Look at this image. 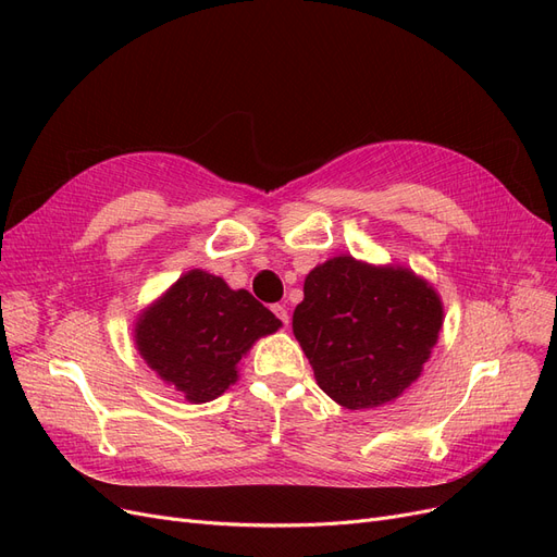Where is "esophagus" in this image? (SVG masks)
Segmentation results:
<instances>
[{
	"label": "esophagus",
	"mask_w": 557,
	"mask_h": 557,
	"mask_svg": "<svg viewBox=\"0 0 557 557\" xmlns=\"http://www.w3.org/2000/svg\"><path fill=\"white\" fill-rule=\"evenodd\" d=\"M273 312L284 326H289V310H286V305H273Z\"/></svg>",
	"instance_id": "1"
}]
</instances>
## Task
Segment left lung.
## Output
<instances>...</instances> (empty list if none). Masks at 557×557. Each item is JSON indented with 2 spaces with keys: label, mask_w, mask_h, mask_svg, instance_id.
I'll return each instance as SVG.
<instances>
[{
  "label": "left lung",
  "mask_w": 557,
  "mask_h": 557,
  "mask_svg": "<svg viewBox=\"0 0 557 557\" xmlns=\"http://www.w3.org/2000/svg\"><path fill=\"white\" fill-rule=\"evenodd\" d=\"M442 324L444 305L428 280L351 255L312 268L292 321L319 388L347 409L400 398L421 376Z\"/></svg>",
  "instance_id": "obj_1"
}]
</instances>
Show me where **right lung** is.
I'll use <instances>...</instances> for the list:
<instances>
[{"label":"right lung","mask_w":557,"mask_h":557,"mask_svg":"<svg viewBox=\"0 0 557 557\" xmlns=\"http://www.w3.org/2000/svg\"><path fill=\"white\" fill-rule=\"evenodd\" d=\"M280 326L252 294L194 268L138 314L134 345L161 382L201 405L236 384L240 358Z\"/></svg>","instance_id":"obj_1"}]
</instances>
